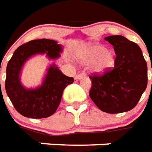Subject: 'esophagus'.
Returning <instances> with one entry per match:
<instances>
[{
	"label": "esophagus",
	"instance_id": "esophagus-1",
	"mask_svg": "<svg viewBox=\"0 0 152 152\" xmlns=\"http://www.w3.org/2000/svg\"><path fill=\"white\" fill-rule=\"evenodd\" d=\"M84 77H85L84 73H79V74H78L76 76H75V79L79 80V79H82V78H84Z\"/></svg>",
	"mask_w": 152,
	"mask_h": 152
}]
</instances>
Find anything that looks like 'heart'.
Returning <instances> with one entry per match:
<instances>
[{
	"label": "heart",
	"instance_id": "heart-1",
	"mask_svg": "<svg viewBox=\"0 0 152 152\" xmlns=\"http://www.w3.org/2000/svg\"><path fill=\"white\" fill-rule=\"evenodd\" d=\"M84 64L92 63V70L96 73H103L115 64V56L112 50H106L101 45H89L79 54Z\"/></svg>",
	"mask_w": 152,
	"mask_h": 152
}]
</instances>
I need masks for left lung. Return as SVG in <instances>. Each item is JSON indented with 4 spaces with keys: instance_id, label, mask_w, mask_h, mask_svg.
<instances>
[{
    "instance_id": "8db88e82",
    "label": "left lung",
    "mask_w": 152,
    "mask_h": 152,
    "mask_svg": "<svg viewBox=\"0 0 152 152\" xmlns=\"http://www.w3.org/2000/svg\"><path fill=\"white\" fill-rule=\"evenodd\" d=\"M105 40L114 47L115 64L103 74L89 77V96L104 112H126L136 106L147 88V62L138 45L124 36L113 35Z\"/></svg>"
}]
</instances>
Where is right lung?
<instances>
[{"instance_id": "right-lung-1", "label": "right lung", "mask_w": 152, "mask_h": 152, "mask_svg": "<svg viewBox=\"0 0 152 152\" xmlns=\"http://www.w3.org/2000/svg\"><path fill=\"white\" fill-rule=\"evenodd\" d=\"M62 47L50 39L32 40L15 50L6 67L5 91L14 107L22 115L42 119L52 115L60 105L63 91L74 83V78L64 75L55 64L47 69L42 85L28 89L20 82V73L24 63L37 54H47L49 59L61 56Z\"/></svg>"}]
</instances>
